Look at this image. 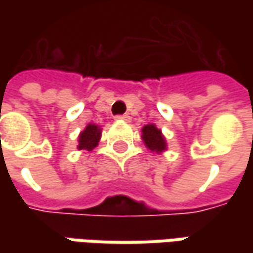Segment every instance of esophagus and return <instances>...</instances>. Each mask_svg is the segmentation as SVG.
<instances>
[{"mask_svg": "<svg viewBox=\"0 0 253 253\" xmlns=\"http://www.w3.org/2000/svg\"><path fill=\"white\" fill-rule=\"evenodd\" d=\"M117 120H121V121H131V117L128 114H122V115H117Z\"/></svg>", "mask_w": 253, "mask_h": 253, "instance_id": "esophagus-1", "label": "esophagus"}]
</instances>
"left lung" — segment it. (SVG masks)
<instances>
[{"label":"left lung","mask_w":253,"mask_h":253,"mask_svg":"<svg viewBox=\"0 0 253 253\" xmlns=\"http://www.w3.org/2000/svg\"><path fill=\"white\" fill-rule=\"evenodd\" d=\"M142 139L145 142L146 148L152 152H163L166 149V142L162 135L161 129H158L155 125H145L142 129Z\"/></svg>","instance_id":"left-lung-1"}]
</instances>
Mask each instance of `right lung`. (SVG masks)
Listing matches in <instances>:
<instances>
[{"label":"right lung","mask_w":253,"mask_h":253,"mask_svg":"<svg viewBox=\"0 0 253 253\" xmlns=\"http://www.w3.org/2000/svg\"><path fill=\"white\" fill-rule=\"evenodd\" d=\"M100 136H101L100 128L97 125H94V124H88L85 126V129L80 133V138H79V149L91 151L92 148H95L98 145Z\"/></svg>","instance_id":"add662e5"}]
</instances>
